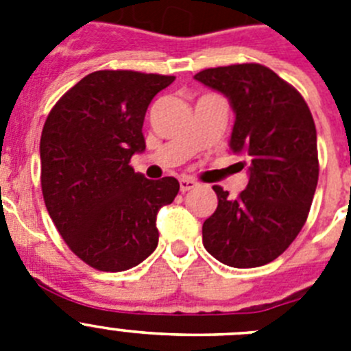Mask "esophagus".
<instances>
[{"label":"esophagus","instance_id":"1","mask_svg":"<svg viewBox=\"0 0 351 351\" xmlns=\"http://www.w3.org/2000/svg\"><path fill=\"white\" fill-rule=\"evenodd\" d=\"M197 186H198V182L193 181V179L182 178L181 181H179V188H181L182 193H186V191H190V190H195Z\"/></svg>","mask_w":351,"mask_h":351}]
</instances>
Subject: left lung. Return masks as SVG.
<instances>
[{
	"label": "left lung",
	"instance_id": "left-lung-1",
	"mask_svg": "<svg viewBox=\"0 0 351 351\" xmlns=\"http://www.w3.org/2000/svg\"><path fill=\"white\" fill-rule=\"evenodd\" d=\"M195 80L230 101V149L246 158L250 176L237 198L213 186L218 207L204 221V247L230 267H260L278 258L308 219L318 184L315 121L300 93L262 64L207 68Z\"/></svg>",
	"mask_w": 351,
	"mask_h": 351
}]
</instances>
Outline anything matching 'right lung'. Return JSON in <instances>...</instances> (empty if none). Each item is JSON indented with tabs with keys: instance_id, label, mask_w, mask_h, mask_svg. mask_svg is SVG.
Returning <instances> with one entry per match:
<instances>
[{
	"instance_id": "add662e5",
	"label": "right lung",
	"mask_w": 351,
	"mask_h": 351,
	"mask_svg": "<svg viewBox=\"0 0 351 351\" xmlns=\"http://www.w3.org/2000/svg\"><path fill=\"white\" fill-rule=\"evenodd\" d=\"M173 79L93 71L64 93L43 125L45 207L68 247L98 271L135 267L158 246L156 214L173 202L179 181L145 179L130 160L145 151L149 104Z\"/></svg>"
}]
</instances>
